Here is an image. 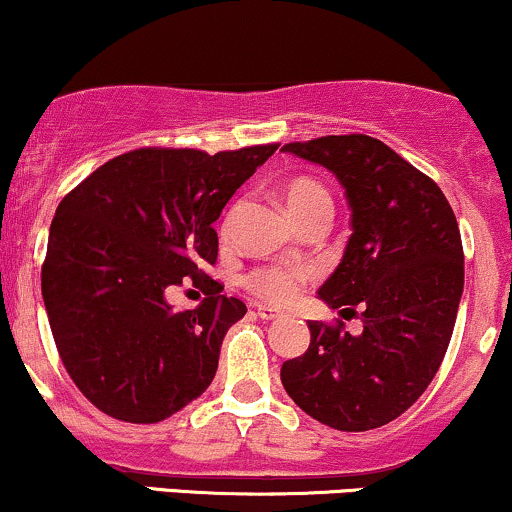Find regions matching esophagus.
<instances>
[{
	"label": "esophagus",
	"instance_id": "esophagus-1",
	"mask_svg": "<svg viewBox=\"0 0 512 512\" xmlns=\"http://www.w3.org/2000/svg\"><path fill=\"white\" fill-rule=\"evenodd\" d=\"M257 317L264 319V322H272V319H281L283 312L274 310V307H267V305H257Z\"/></svg>",
	"mask_w": 512,
	"mask_h": 512
}]
</instances>
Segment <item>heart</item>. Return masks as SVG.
Instances as JSON below:
<instances>
[{
  "label": "heart",
  "instance_id": "b5f03b06",
  "mask_svg": "<svg viewBox=\"0 0 512 512\" xmlns=\"http://www.w3.org/2000/svg\"><path fill=\"white\" fill-rule=\"evenodd\" d=\"M283 200H286L291 217L303 224L305 219L315 217L319 212H331V197L326 190L312 178H293L283 186ZM307 269L303 267H264L248 276V288L260 298L274 305L291 303V300L303 291L307 281Z\"/></svg>",
  "mask_w": 512,
  "mask_h": 512
}]
</instances>
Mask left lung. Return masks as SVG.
<instances>
[{"mask_svg":"<svg viewBox=\"0 0 512 512\" xmlns=\"http://www.w3.org/2000/svg\"><path fill=\"white\" fill-rule=\"evenodd\" d=\"M283 152L324 166L350 207L346 250L317 298L360 312L362 334L310 326V348L283 362L293 403L338 432L389 424L439 372L463 298L458 221L429 176L369 135H326Z\"/></svg>","mask_w":512,"mask_h":512,"instance_id":"1","label":"left lung"}]
</instances>
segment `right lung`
Masks as SVG:
<instances>
[{
  "instance_id": "add662e5",
  "label": "right lung",
  "mask_w": 512,
  "mask_h": 512,
  "mask_svg": "<svg viewBox=\"0 0 512 512\" xmlns=\"http://www.w3.org/2000/svg\"><path fill=\"white\" fill-rule=\"evenodd\" d=\"M276 147H143L109 159L59 202L42 300L61 362L95 408L155 424L212 384L221 341L248 312L202 272L217 262L214 221ZM186 275L210 293L178 313L165 288Z\"/></svg>"
}]
</instances>
